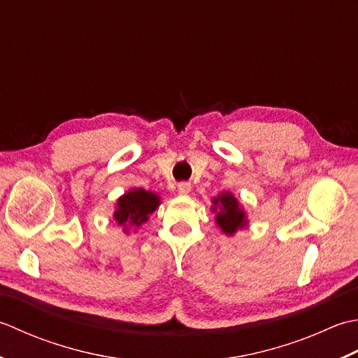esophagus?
I'll use <instances>...</instances> for the list:
<instances>
[{
	"instance_id": "esophagus-1",
	"label": "esophagus",
	"mask_w": 358,
	"mask_h": 358,
	"mask_svg": "<svg viewBox=\"0 0 358 358\" xmlns=\"http://www.w3.org/2000/svg\"><path fill=\"white\" fill-rule=\"evenodd\" d=\"M178 189L180 194H188L189 192H192V184H189V182H179Z\"/></svg>"
}]
</instances>
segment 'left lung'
<instances>
[{
    "mask_svg": "<svg viewBox=\"0 0 358 358\" xmlns=\"http://www.w3.org/2000/svg\"><path fill=\"white\" fill-rule=\"evenodd\" d=\"M213 207L211 210L216 213V224L217 227H221V230L225 233V235H235L236 230L244 229L247 225V216L245 211L241 207L239 201L229 192H224L221 194H217L216 198H213Z\"/></svg>",
    "mask_w": 358,
    "mask_h": 358,
    "instance_id": "obj_1",
    "label": "left lung"
}]
</instances>
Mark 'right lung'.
I'll return each mask as SVG.
<instances>
[{
  "mask_svg": "<svg viewBox=\"0 0 358 358\" xmlns=\"http://www.w3.org/2000/svg\"><path fill=\"white\" fill-rule=\"evenodd\" d=\"M160 203V198L152 192L143 188H133L117 199L114 211V220L123 231L128 233L131 227H141L148 221V216Z\"/></svg>",
  "mask_w": 358,
  "mask_h": 358,
  "instance_id": "add662e5",
  "label": "right lung"
}]
</instances>
